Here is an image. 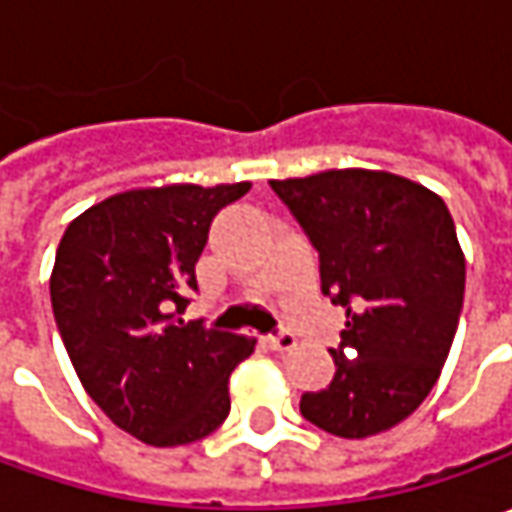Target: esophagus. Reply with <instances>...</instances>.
<instances>
[{"label":"esophagus","mask_w":512,"mask_h":512,"mask_svg":"<svg viewBox=\"0 0 512 512\" xmlns=\"http://www.w3.org/2000/svg\"><path fill=\"white\" fill-rule=\"evenodd\" d=\"M265 344L270 350H279V353H285V350H293L296 347V336L290 333V330H282V333H273V336H267Z\"/></svg>","instance_id":"34e87169"}]
</instances>
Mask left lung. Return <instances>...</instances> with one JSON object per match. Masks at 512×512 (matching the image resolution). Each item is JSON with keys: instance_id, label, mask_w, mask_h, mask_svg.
<instances>
[{"instance_id": "obj_1", "label": "left lung", "mask_w": 512, "mask_h": 512, "mask_svg": "<svg viewBox=\"0 0 512 512\" xmlns=\"http://www.w3.org/2000/svg\"><path fill=\"white\" fill-rule=\"evenodd\" d=\"M319 250L322 293L347 310L336 376L307 422L367 439L407 419L442 373L464 302V253L442 199L384 170L270 182ZM351 356L347 357L346 353Z\"/></svg>"}]
</instances>
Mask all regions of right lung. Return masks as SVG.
Listing matches in <instances>:
<instances>
[{
    "mask_svg": "<svg viewBox=\"0 0 512 512\" xmlns=\"http://www.w3.org/2000/svg\"><path fill=\"white\" fill-rule=\"evenodd\" d=\"M247 190L250 182L116 193L59 242L50 276L59 336L90 399L139 442H199L230 413V373L256 342L179 316L199 290L210 222Z\"/></svg>",
    "mask_w": 512,
    "mask_h": 512,
    "instance_id": "1",
    "label": "right lung"
}]
</instances>
